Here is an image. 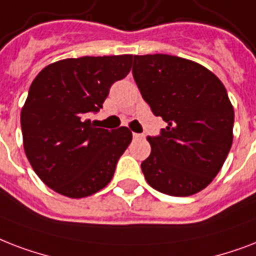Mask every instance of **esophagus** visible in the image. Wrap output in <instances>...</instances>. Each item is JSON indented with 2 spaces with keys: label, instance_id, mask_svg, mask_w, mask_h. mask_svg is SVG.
Instances as JSON below:
<instances>
[{
  "label": "esophagus",
  "instance_id": "obj_1",
  "mask_svg": "<svg viewBox=\"0 0 256 256\" xmlns=\"http://www.w3.org/2000/svg\"><path fill=\"white\" fill-rule=\"evenodd\" d=\"M134 140H142V138H144V134H134Z\"/></svg>",
  "mask_w": 256,
  "mask_h": 256
}]
</instances>
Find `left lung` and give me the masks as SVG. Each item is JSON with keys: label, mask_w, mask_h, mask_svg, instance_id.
<instances>
[{"label": "left lung", "mask_w": 256, "mask_h": 256, "mask_svg": "<svg viewBox=\"0 0 256 256\" xmlns=\"http://www.w3.org/2000/svg\"><path fill=\"white\" fill-rule=\"evenodd\" d=\"M134 78L152 114L167 126L148 136L142 163L146 183L171 196H190L220 171L232 144L234 108L224 85L194 61L170 54L134 56Z\"/></svg>", "instance_id": "8db88e82"}]
</instances>
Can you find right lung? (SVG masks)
I'll return each mask as SVG.
<instances>
[{"label": "right lung", "instance_id": "right-lung-1", "mask_svg": "<svg viewBox=\"0 0 256 256\" xmlns=\"http://www.w3.org/2000/svg\"><path fill=\"white\" fill-rule=\"evenodd\" d=\"M132 54L66 58L48 65L32 82L21 110L24 150L38 178L68 198L96 194L114 178L132 132L96 128L110 86L132 66Z\"/></svg>", "mask_w": 256, "mask_h": 256}]
</instances>
